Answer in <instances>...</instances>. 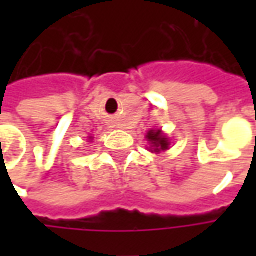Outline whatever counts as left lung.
<instances>
[{
  "label": "left lung",
  "instance_id": "obj_1",
  "mask_svg": "<svg viewBox=\"0 0 256 256\" xmlns=\"http://www.w3.org/2000/svg\"><path fill=\"white\" fill-rule=\"evenodd\" d=\"M146 140L151 144V152L160 154L170 148V140L165 136L161 130H151L146 134Z\"/></svg>",
  "mask_w": 256,
  "mask_h": 256
}]
</instances>
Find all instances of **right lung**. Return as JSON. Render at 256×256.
<instances>
[{
    "label": "right lung",
    "instance_id": "add662e5",
    "mask_svg": "<svg viewBox=\"0 0 256 256\" xmlns=\"http://www.w3.org/2000/svg\"><path fill=\"white\" fill-rule=\"evenodd\" d=\"M90 138H91V136H90Z\"/></svg>",
    "mask_w": 256,
    "mask_h": 256
}]
</instances>
